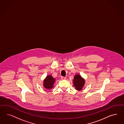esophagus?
Instances as JSON below:
<instances>
[{"label":"esophagus","instance_id":"34e87169","mask_svg":"<svg viewBox=\"0 0 124 124\" xmlns=\"http://www.w3.org/2000/svg\"><path fill=\"white\" fill-rule=\"evenodd\" d=\"M66 77H61V79H62V80H65V79H66Z\"/></svg>","mask_w":124,"mask_h":124}]
</instances>
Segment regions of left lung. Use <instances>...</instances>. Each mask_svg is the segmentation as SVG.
I'll list each match as a JSON object with an SVG mask.
<instances>
[{
	"label": "left lung",
	"mask_w": 124,
	"mask_h": 124,
	"mask_svg": "<svg viewBox=\"0 0 124 124\" xmlns=\"http://www.w3.org/2000/svg\"><path fill=\"white\" fill-rule=\"evenodd\" d=\"M75 89L78 91H80L82 89L85 84V80L79 74H76L74 77L73 81Z\"/></svg>",
	"instance_id": "obj_1"
}]
</instances>
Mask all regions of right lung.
<instances>
[{"instance_id":"right-lung-1","label":"right lung","mask_w":124,"mask_h":124,"mask_svg":"<svg viewBox=\"0 0 124 124\" xmlns=\"http://www.w3.org/2000/svg\"><path fill=\"white\" fill-rule=\"evenodd\" d=\"M55 82V79L51 75L46 76L44 79L43 86L47 89H51L53 87V85Z\"/></svg>"}]
</instances>
